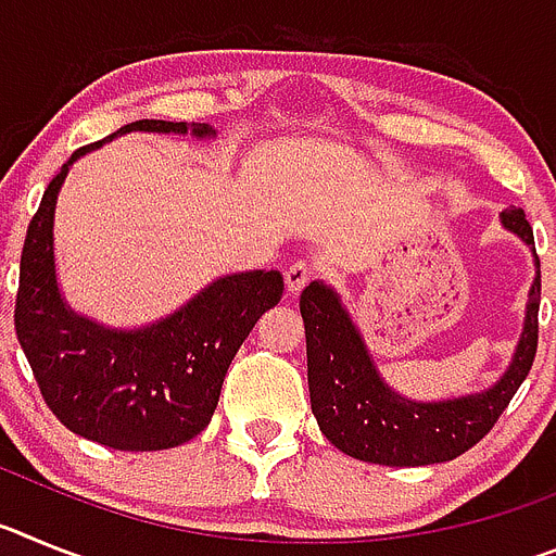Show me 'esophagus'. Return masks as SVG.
<instances>
[{
    "mask_svg": "<svg viewBox=\"0 0 556 556\" xmlns=\"http://www.w3.org/2000/svg\"><path fill=\"white\" fill-rule=\"evenodd\" d=\"M283 278H287V292L289 294H298L303 287H306L308 281H312L314 273H312V267H308V264L294 262L292 267H289L287 273H283Z\"/></svg>",
    "mask_w": 556,
    "mask_h": 556,
    "instance_id": "esophagus-1",
    "label": "esophagus"
}]
</instances>
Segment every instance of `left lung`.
I'll return each instance as SVG.
<instances>
[{
    "label": "left lung",
    "mask_w": 556,
    "mask_h": 556,
    "mask_svg": "<svg viewBox=\"0 0 556 556\" xmlns=\"http://www.w3.org/2000/svg\"><path fill=\"white\" fill-rule=\"evenodd\" d=\"M498 219L532 250L534 281L513 362L488 390L445 401L401 395L381 378L365 337L339 294L323 281H312L303 289L301 314L306 326L312 412L328 443L342 454L390 468L456 459L493 429L518 387L527 381L538 353L540 258L523 211H501Z\"/></svg>",
    "instance_id": "1"
}]
</instances>
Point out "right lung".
Wrapping results in <instances>:
<instances>
[{"label": "right lung", "instance_id": "add662e5", "mask_svg": "<svg viewBox=\"0 0 556 556\" xmlns=\"http://www.w3.org/2000/svg\"><path fill=\"white\" fill-rule=\"evenodd\" d=\"M132 130L214 139L211 125L139 119L80 147L43 191L18 269L16 337L43 401L68 431L116 451H164L211 424L225 372L264 312L281 301L278 269L223 275L141 328L77 314L55 273V205L77 159Z\"/></svg>", "mask_w": 556, "mask_h": 556}]
</instances>
